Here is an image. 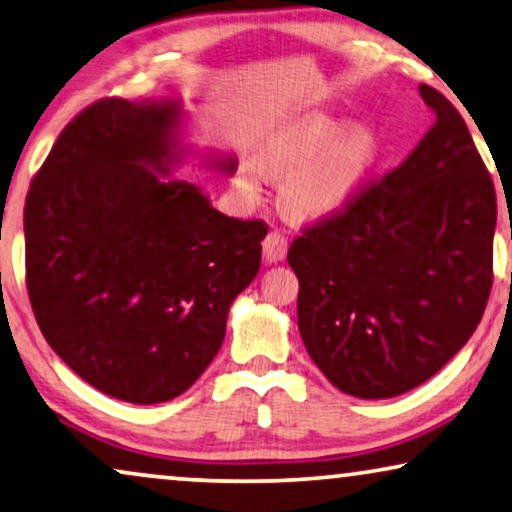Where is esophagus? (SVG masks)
Listing matches in <instances>:
<instances>
[{
  "mask_svg": "<svg viewBox=\"0 0 512 512\" xmlns=\"http://www.w3.org/2000/svg\"><path fill=\"white\" fill-rule=\"evenodd\" d=\"M262 248H264V260L269 264H278L285 260V255H288V238H285L281 231H271V234L264 238Z\"/></svg>",
  "mask_w": 512,
  "mask_h": 512,
  "instance_id": "34e87169",
  "label": "esophagus"
}]
</instances>
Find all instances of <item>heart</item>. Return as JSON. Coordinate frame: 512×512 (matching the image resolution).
I'll return each mask as SVG.
<instances>
[{
  "instance_id": "b5f03b06",
  "label": "heart",
  "mask_w": 512,
  "mask_h": 512,
  "mask_svg": "<svg viewBox=\"0 0 512 512\" xmlns=\"http://www.w3.org/2000/svg\"><path fill=\"white\" fill-rule=\"evenodd\" d=\"M377 161V138L370 128L327 117L302 114L264 140L260 163L245 161L241 185L257 192L267 173L285 175L283 201L292 213L323 220L351 206ZM263 168L260 169L259 166Z\"/></svg>"
}]
</instances>
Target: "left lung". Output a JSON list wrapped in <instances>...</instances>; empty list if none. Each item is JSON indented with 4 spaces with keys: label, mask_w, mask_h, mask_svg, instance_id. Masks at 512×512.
<instances>
[{
    "label": "left lung",
    "mask_w": 512,
    "mask_h": 512,
    "mask_svg": "<svg viewBox=\"0 0 512 512\" xmlns=\"http://www.w3.org/2000/svg\"><path fill=\"white\" fill-rule=\"evenodd\" d=\"M431 126L400 168L290 245L297 325L342 393L424 384L468 342L492 290L496 192L461 114L431 86Z\"/></svg>",
    "instance_id": "8db88e82"
}]
</instances>
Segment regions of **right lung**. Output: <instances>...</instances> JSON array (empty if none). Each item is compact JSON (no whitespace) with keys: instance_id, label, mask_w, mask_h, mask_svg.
Returning <instances> with one entry per match:
<instances>
[{"instance_id":"obj_1","label":"right lung","mask_w":512,"mask_h":512,"mask_svg":"<svg viewBox=\"0 0 512 512\" xmlns=\"http://www.w3.org/2000/svg\"><path fill=\"white\" fill-rule=\"evenodd\" d=\"M180 98L100 100L60 133L25 201V267L46 342L81 379L133 405L182 395L213 363L231 302L255 281L267 224L177 180L236 156L185 142Z\"/></svg>"}]
</instances>
